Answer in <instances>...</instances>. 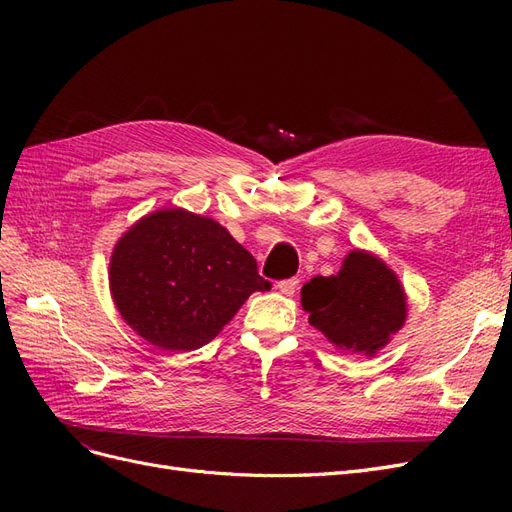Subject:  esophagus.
I'll use <instances>...</instances> for the list:
<instances>
[{
  "instance_id": "1",
  "label": "esophagus",
  "mask_w": 512,
  "mask_h": 512,
  "mask_svg": "<svg viewBox=\"0 0 512 512\" xmlns=\"http://www.w3.org/2000/svg\"><path fill=\"white\" fill-rule=\"evenodd\" d=\"M297 288H299L297 277H290V280H284V282L277 284V290H280L282 294H286V297H292V294L297 292Z\"/></svg>"
}]
</instances>
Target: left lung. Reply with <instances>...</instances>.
<instances>
[{
  "label": "left lung",
  "instance_id": "8db88e82",
  "mask_svg": "<svg viewBox=\"0 0 512 512\" xmlns=\"http://www.w3.org/2000/svg\"><path fill=\"white\" fill-rule=\"evenodd\" d=\"M301 305L335 348L365 356H376L408 318L404 284L367 250L348 252L337 275L312 277L301 288Z\"/></svg>",
  "mask_w": 512,
  "mask_h": 512
}]
</instances>
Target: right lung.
<instances>
[{
  "label": "right lung",
  "instance_id": "right-lung-1",
  "mask_svg": "<svg viewBox=\"0 0 512 512\" xmlns=\"http://www.w3.org/2000/svg\"><path fill=\"white\" fill-rule=\"evenodd\" d=\"M108 286L130 329L166 352L209 344L252 292L271 288L220 222L181 207L147 213L123 232Z\"/></svg>",
  "mask_w": 512,
  "mask_h": 512
}]
</instances>
